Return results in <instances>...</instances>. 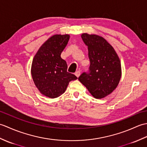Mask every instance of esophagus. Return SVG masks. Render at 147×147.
Wrapping results in <instances>:
<instances>
[{"label":"esophagus","instance_id":"obj_1","mask_svg":"<svg viewBox=\"0 0 147 147\" xmlns=\"http://www.w3.org/2000/svg\"><path fill=\"white\" fill-rule=\"evenodd\" d=\"M80 74H81V71L80 70H78V71H77L76 73H75V75L78 78L79 76H80Z\"/></svg>","mask_w":147,"mask_h":147}]
</instances>
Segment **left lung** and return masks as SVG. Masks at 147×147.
Listing matches in <instances>:
<instances>
[{"mask_svg": "<svg viewBox=\"0 0 147 147\" xmlns=\"http://www.w3.org/2000/svg\"><path fill=\"white\" fill-rule=\"evenodd\" d=\"M82 38L88 46L90 64L88 71L81 74L78 80L95 98H104L119 82L120 60L114 48L102 37L83 33Z\"/></svg>", "mask_w": 147, "mask_h": 147, "instance_id": "left-lung-1", "label": "left lung"}]
</instances>
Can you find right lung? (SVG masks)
Listing matches in <instances>:
<instances>
[{"label": "right lung", "instance_id": "right-lung-1", "mask_svg": "<svg viewBox=\"0 0 147 147\" xmlns=\"http://www.w3.org/2000/svg\"><path fill=\"white\" fill-rule=\"evenodd\" d=\"M69 39L68 35L51 36L37 52L32 65V75L42 94L54 98L61 95L71 81L78 78L67 71L66 62L61 54Z\"/></svg>", "mask_w": 147, "mask_h": 147}]
</instances>
